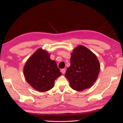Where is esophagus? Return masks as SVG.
Segmentation results:
<instances>
[{"label":"esophagus","mask_w":123,"mask_h":123,"mask_svg":"<svg viewBox=\"0 0 123 123\" xmlns=\"http://www.w3.org/2000/svg\"><path fill=\"white\" fill-rule=\"evenodd\" d=\"M61 72L62 74H65V72H66V69H62L61 70Z\"/></svg>","instance_id":"1"}]
</instances>
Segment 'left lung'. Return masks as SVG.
Returning <instances> with one entry per match:
<instances>
[{"label": "left lung", "mask_w": 123, "mask_h": 123, "mask_svg": "<svg viewBox=\"0 0 123 123\" xmlns=\"http://www.w3.org/2000/svg\"><path fill=\"white\" fill-rule=\"evenodd\" d=\"M70 63L65 75L71 87L78 91L91 87L100 71V65L96 55L85 46L79 45L71 53Z\"/></svg>", "instance_id": "8db88e82"}]
</instances>
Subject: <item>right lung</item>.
Wrapping results in <instances>:
<instances>
[{
  "mask_svg": "<svg viewBox=\"0 0 123 123\" xmlns=\"http://www.w3.org/2000/svg\"><path fill=\"white\" fill-rule=\"evenodd\" d=\"M25 80L34 89L46 92L53 87L54 81L61 73L50 54L40 48L29 58L24 67Z\"/></svg>",
  "mask_w": 123,
  "mask_h": 123,
  "instance_id": "1",
  "label": "right lung"
}]
</instances>
